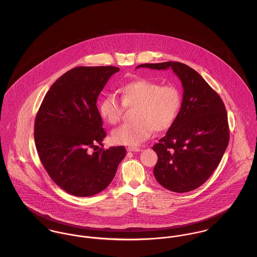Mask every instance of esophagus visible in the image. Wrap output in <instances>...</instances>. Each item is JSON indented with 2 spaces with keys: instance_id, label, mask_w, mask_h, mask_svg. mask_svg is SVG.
<instances>
[{
  "instance_id": "34e87169",
  "label": "esophagus",
  "mask_w": 257,
  "mask_h": 257,
  "mask_svg": "<svg viewBox=\"0 0 257 257\" xmlns=\"http://www.w3.org/2000/svg\"><path fill=\"white\" fill-rule=\"evenodd\" d=\"M142 150H143V149H142V148H140V147H127V151H133V152H140V151H142Z\"/></svg>"
}]
</instances>
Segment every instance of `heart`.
I'll list each match as a JSON object with an SVG mask.
<instances>
[{
    "label": "heart",
    "mask_w": 257,
    "mask_h": 257,
    "mask_svg": "<svg viewBox=\"0 0 257 257\" xmlns=\"http://www.w3.org/2000/svg\"><path fill=\"white\" fill-rule=\"evenodd\" d=\"M121 101L114 95H106L100 103L104 118L110 123H118L125 108H135V122L124 123L114 130L111 140L116 145L139 146L154 133L169 130L177 118L181 108V93L174 85H164L150 80H136L120 89Z\"/></svg>",
    "instance_id": "b5f03b06"
}]
</instances>
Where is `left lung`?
Returning <instances> with one entry per match:
<instances>
[{
  "mask_svg": "<svg viewBox=\"0 0 257 257\" xmlns=\"http://www.w3.org/2000/svg\"><path fill=\"white\" fill-rule=\"evenodd\" d=\"M139 67H171L182 82L183 101L177 118L152 147L158 156L153 174L158 183L172 192L195 190L211 177L228 145L224 104L200 74L181 62L146 63Z\"/></svg>",
  "mask_w": 257,
  "mask_h": 257,
  "instance_id": "8db88e82",
  "label": "left lung"
}]
</instances>
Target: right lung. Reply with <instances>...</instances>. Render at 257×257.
<instances>
[{"instance_id": "obj_1", "label": "right lung", "mask_w": 257, "mask_h": 257, "mask_svg": "<svg viewBox=\"0 0 257 257\" xmlns=\"http://www.w3.org/2000/svg\"><path fill=\"white\" fill-rule=\"evenodd\" d=\"M113 66H79L59 77L46 93L36 116L39 159L53 182L77 197H89L112 181L124 147L98 149L107 134L97 107L98 96ZM94 148L97 152L91 153Z\"/></svg>"}]
</instances>
